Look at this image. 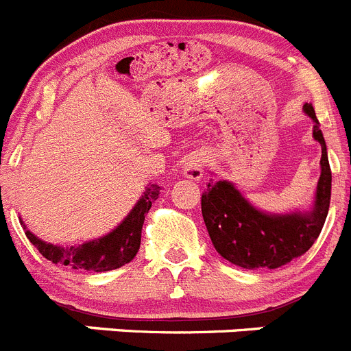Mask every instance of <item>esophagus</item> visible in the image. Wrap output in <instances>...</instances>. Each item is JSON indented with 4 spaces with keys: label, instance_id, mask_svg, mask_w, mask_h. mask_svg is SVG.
Returning a JSON list of instances; mask_svg holds the SVG:
<instances>
[{
    "label": "esophagus",
    "instance_id": "esophagus-1",
    "mask_svg": "<svg viewBox=\"0 0 351 351\" xmlns=\"http://www.w3.org/2000/svg\"><path fill=\"white\" fill-rule=\"evenodd\" d=\"M205 154L202 153H191L186 158L184 167H182V173L184 178L191 179V181H200L204 178V169H205Z\"/></svg>",
    "mask_w": 351,
    "mask_h": 351
}]
</instances>
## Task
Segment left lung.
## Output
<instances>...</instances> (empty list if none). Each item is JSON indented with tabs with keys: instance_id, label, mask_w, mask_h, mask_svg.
Listing matches in <instances>:
<instances>
[{
	"instance_id": "1",
	"label": "left lung",
	"mask_w": 351,
	"mask_h": 351,
	"mask_svg": "<svg viewBox=\"0 0 351 351\" xmlns=\"http://www.w3.org/2000/svg\"><path fill=\"white\" fill-rule=\"evenodd\" d=\"M304 112L313 120V137L322 146L320 179L313 208L292 214H266L250 205L230 181H212L202 195V215L215 250L233 265L247 269H275L303 256L318 239L330 204L327 146L311 104Z\"/></svg>"
}]
</instances>
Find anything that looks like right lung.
I'll list each match as a JSON object with an SVG mask.
<instances>
[{
	"instance_id": "right-lung-1",
	"label": "right lung",
	"mask_w": 351,
	"mask_h": 351,
	"mask_svg": "<svg viewBox=\"0 0 351 351\" xmlns=\"http://www.w3.org/2000/svg\"><path fill=\"white\" fill-rule=\"evenodd\" d=\"M160 186H147L143 197L132 208L130 214L118 224L112 231L97 240L82 243L75 247L53 245L43 242L27 230L24 223L25 237L33 243L43 257L56 265L69 266L71 269H86V271H109L130 263L136 257L141 247V231H143L144 217L149 212L153 202L158 198Z\"/></svg>"
}]
</instances>
